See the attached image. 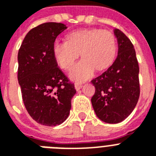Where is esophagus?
<instances>
[{"instance_id": "34e87169", "label": "esophagus", "mask_w": 156, "mask_h": 156, "mask_svg": "<svg viewBox=\"0 0 156 156\" xmlns=\"http://www.w3.org/2000/svg\"><path fill=\"white\" fill-rule=\"evenodd\" d=\"M74 86H75L76 90H79L80 89H81V87H83V85L80 84V83H75V85H74Z\"/></svg>"}]
</instances>
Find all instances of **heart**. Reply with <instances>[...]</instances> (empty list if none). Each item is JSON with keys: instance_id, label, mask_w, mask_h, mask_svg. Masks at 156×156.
<instances>
[{"instance_id": "obj_1", "label": "heart", "mask_w": 156, "mask_h": 156, "mask_svg": "<svg viewBox=\"0 0 156 156\" xmlns=\"http://www.w3.org/2000/svg\"><path fill=\"white\" fill-rule=\"evenodd\" d=\"M117 51L115 37L111 31L98 28L83 29L72 32L66 37V42L56 41L53 55L62 69L73 68L80 54L83 59L70 73L73 80L82 82L93 76L94 69L104 72L112 65Z\"/></svg>"}]
</instances>
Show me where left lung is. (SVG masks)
Masks as SVG:
<instances>
[{
    "label": "left lung",
    "mask_w": 156,
    "mask_h": 156,
    "mask_svg": "<svg viewBox=\"0 0 156 156\" xmlns=\"http://www.w3.org/2000/svg\"><path fill=\"white\" fill-rule=\"evenodd\" d=\"M118 56L108 69L92 80L95 93L91 98L94 110L101 120L118 123L131 113L140 96L139 66L130 40L115 29Z\"/></svg>",
    "instance_id": "8db88e82"
}]
</instances>
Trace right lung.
Segmentation results:
<instances>
[{
    "label": "right lung",
    "instance_id": "obj_1",
    "mask_svg": "<svg viewBox=\"0 0 156 156\" xmlns=\"http://www.w3.org/2000/svg\"><path fill=\"white\" fill-rule=\"evenodd\" d=\"M66 28L58 23L34 27L25 37L18 53V80L23 103L30 116L44 126H57L67 119L76 92L53 55L56 37Z\"/></svg>",
    "mask_w": 156,
    "mask_h": 156
}]
</instances>
